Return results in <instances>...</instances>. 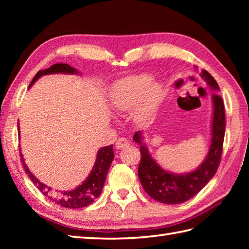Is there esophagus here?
<instances>
[{
  "mask_svg": "<svg viewBox=\"0 0 249 249\" xmlns=\"http://www.w3.org/2000/svg\"><path fill=\"white\" fill-rule=\"evenodd\" d=\"M128 145H129V142L126 138H119L118 140H116V143H115L116 149L121 150V149H124V147L128 146Z\"/></svg>",
  "mask_w": 249,
  "mask_h": 249,
  "instance_id": "1",
  "label": "esophagus"
}]
</instances>
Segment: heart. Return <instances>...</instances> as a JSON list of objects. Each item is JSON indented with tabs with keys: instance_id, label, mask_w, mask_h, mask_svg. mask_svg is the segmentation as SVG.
<instances>
[{
	"instance_id": "1",
	"label": "heart",
	"mask_w": 249,
	"mask_h": 249,
	"mask_svg": "<svg viewBox=\"0 0 249 249\" xmlns=\"http://www.w3.org/2000/svg\"><path fill=\"white\" fill-rule=\"evenodd\" d=\"M149 73H136L115 81L109 92L110 106L124 111L134 107L133 116L137 122H146L160 107L163 96L160 83L153 82Z\"/></svg>"
}]
</instances>
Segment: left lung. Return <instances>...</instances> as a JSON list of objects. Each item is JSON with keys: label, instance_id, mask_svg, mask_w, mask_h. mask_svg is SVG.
I'll use <instances>...</instances> for the list:
<instances>
[{"label": "left lung", "instance_id": "left-lung-1", "mask_svg": "<svg viewBox=\"0 0 249 249\" xmlns=\"http://www.w3.org/2000/svg\"><path fill=\"white\" fill-rule=\"evenodd\" d=\"M200 76L215 93H212L213 116L210 149L204 160L196 170L186 173L165 170L151 156L141 131L134 135V141L140 145L141 152L138 168L140 183L151 198L161 203L178 204L193 198L211 181L219 166L226 130L225 106L220 95L217 94L219 87L215 79L206 71H201Z\"/></svg>", "mask_w": 249, "mask_h": 249}]
</instances>
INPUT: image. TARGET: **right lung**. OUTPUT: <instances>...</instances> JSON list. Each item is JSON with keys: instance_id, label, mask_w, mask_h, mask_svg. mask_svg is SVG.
Listing matches in <instances>:
<instances>
[{"instance_id": "obj_1", "label": "right lung", "mask_w": 249, "mask_h": 249, "mask_svg": "<svg viewBox=\"0 0 249 249\" xmlns=\"http://www.w3.org/2000/svg\"><path fill=\"white\" fill-rule=\"evenodd\" d=\"M50 73H71V75H77V73H80V71H78L76 68H73L70 65L59 63V64H54L50 66L49 68H47V70L39 71L37 72L33 80L31 81L29 88L33 86L41 76L50 75ZM18 130L20 136L19 127ZM20 156L24 170L28 173L29 178L47 198L52 200L56 204L64 206V208L79 209L89 205L95 199L99 197L100 194H102L108 170L111 162H112L114 158V152L112 144L99 149L97 152L96 160H95L92 170L89 172V177L86 178V181L82 182L80 185H78L75 189L65 190V192H57V190H53L51 187L47 186L46 184L41 183L38 178L34 177V174L30 171L28 166L25 165L21 150Z\"/></svg>"}]
</instances>
